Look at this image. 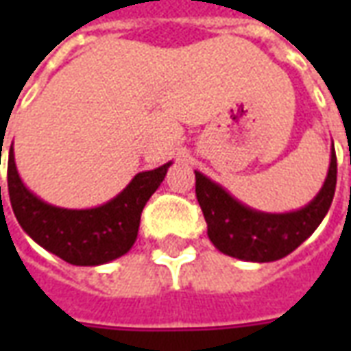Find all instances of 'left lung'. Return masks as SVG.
Masks as SVG:
<instances>
[{"label": "left lung", "instance_id": "obj_1", "mask_svg": "<svg viewBox=\"0 0 351 351\" xmlns=\"http://www.w3.org/2000/svg\"><path fill=\"white\" fill-rule=\"evenodd\" d=\"M337 188V156L331 148L322 190L308 205L289 213H263L244 205L221 184L195 171V193L210 243L226 256L269 263L286 258L308 239L329 213Z\"/></svg>", "mask_w": 351, "mask_h": 351}]
</instances>
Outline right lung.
Segmentation results:
<instances>
[{"mask_svg": "<svg viewBox=\"0 0 351 351\" xmlns=\"http://www.w3.org/2000/svg\"><path fill=\"white\" fill-rule=\"evenodd\" d=\"M171 165L173 161H167L158 169L137 173L116 197L103 205L64 208L43 201L22 182L11 145L7 167L9 197L20 228L39 246L67 263L97 267L131 250L137 241L141 213Z\"/></svg>", "mask_w": 351, "mask_h": 351, "instance_id": "1", "label": "right lung"}]
</instances>
